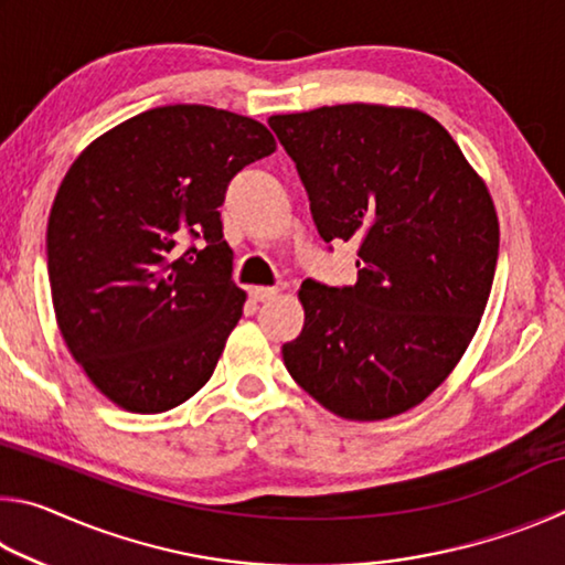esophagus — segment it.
<instances>
[{
  "label": "esophagus",
  "mask_w": 565,
  "mask_h": 565,
  "mask_svg": "<svg viewBox=\"0 0 565 565\" xmlns=\"http://www.w3.org/2000/svg\"><path fill=\"white\" fill-rule=\"evenodd\" d=\"M276 294H279V289H274V286H252V289H248V296H252L254 301H269Z\"/></svg>",
  "instance_id": "esophagus-1"
}]
</instances>
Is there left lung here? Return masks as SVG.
Returning a JSON list of instances; mask_svg holds the SVG:
<instances>
[{"instance_id":"left-lung-1","label":"left lung","mask_w":565,"mask_h":565,"mask_svg":"<svg viewBox=\"0 0 565 565\" xmlns=\"http://www.w3.org/2000/svg\"><path fill=\"white\" fill-rule=\"evenodd\" d=\"M321 238L359 244V281H303V329L284 363L349 420L418 406L461 361L499 259L483 179L441 124L406 107L337 104L274 114Z\"/></svg>"}]
</instances>
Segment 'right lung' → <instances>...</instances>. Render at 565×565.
Here are the masks:
<instances>
[{
    "label": "right lung",
    "instance_id": "right-lung-1",
    "mask_svg": "<svg viewBox=\"0 0 565 565\" xmlns=\"http://www.w3.org/2000/svg\"><path fill=\"white\" fill-rule=\"evenodd\" d=\"M274 149L242 114L169 104L102 134L66 171L46 226L56 327L119 408L161 414L212 379L246 301L218 206Z\"/></svg>",
    "mask_w": 565,
    "mask_h": 565
}]
</instances>
